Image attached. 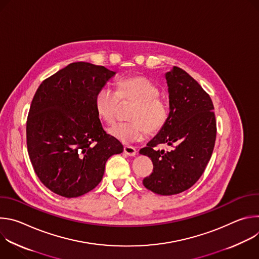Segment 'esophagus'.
Segmentation results:
<instances>
[{
    "label": "esophagus",
    "instance_id": "esophagus-1",
    "mask_svg": "<svg viewBox=\"0 0 259 259\" xmlns=\"http://www.w3.org/2000/svg\"><path fill=\"white\" fill-rule=\"evenodd\" d=\"M124 153L129 157H134L136 155V150L133 146H125L124 147Z\"/></svg>",
    "mask_w": 259,
    "mask_h": 259
}]
</instances>
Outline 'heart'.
<instances>
[{
    "instance_id": "1",
    "label": "heart",
    "mask_w": 259,
    "mask_h": 259,
    "mask_svg": "<svg viewBox=\"0 0 259 259\" xmlns=\"http://www.w3.org/2000/svg\"><path fill=\"white\" fill-rule=\"evenodd\" d=\"M159 87L150 79L133 76L120 80L116 90L104 86L95 96V108L98 116L108 125L117 120L121 102L134 103L129 113L130 122L120 123L108 132L119 141L129 144L143 140L147 133H157L169 119L167 100L159 94Z\"/></svg>"
}]
</instances>
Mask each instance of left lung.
<instances>
[{
  "instance_id": "obj_1",
  "label": "left lung",
  "mask_w": 259,
  "mask_h": 259,
  "mask_svg": "<svg viewBox=\"0 0 259 259\" xmlns=\"http://www.w3.org/2000/svg\"><path fill=\"white\" fill-rule=\"evenodd\" d=\"M165 79L169 119L139 154L154 164L143 186L158 195L171 196L192 188L203 174L214 149L216 120L210 96L186 70L173 66ZM159 144L176 146L160 151L154 149Z\"/></svg>"
}]
</instances>
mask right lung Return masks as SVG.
Here are the masks:
<instances>
[{
  "instance_id": "1",
  "label": "right lung",
  "mask_w": 259,
  "mask_h": 259,
  "mask_svg": "<svg viewBox=\"0 0 259 259\" xmlns=\"http://www.w3.org/2000/svg\"><path fill=\"white\" fill-rule=\"evenodd\" d=\"M116 71L73 62L43 81L26 122L27 152L41 182L53 193L76 198L101 181L106 161L124 147L106 134L95 96Z\"/></svg>"
}]
</instances>
